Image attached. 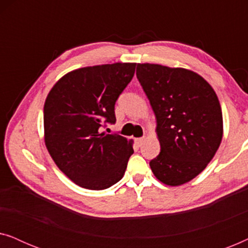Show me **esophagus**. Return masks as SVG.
Here are the masks:
<instances>
[{
    "instance_id": "esophagus-1",
    "label": "esophagus",
    "mask_w": 248,
    "mask_h": 248,
    "mask_svg": "<svg viewBox=\"0 0 248 248\" xmlns=\"http://www.w3.org/2000/svg\"><path fill=\"white\" fill-rule=\"evenodd\" d=\"M135 141H137V144L139 145V147H140V145H141L142 143H143V141H144V138H138L137 140H135Z\"/></svg>"
}]
</instances>
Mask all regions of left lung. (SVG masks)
I'll return each mask as SVG.
<instances>
[{
	"label": "left lung",
	"mask_w": 248,
	"mask_h": 248,
	"mask_svg": "<svg viewBox=\"0 0 248 248\" xmlns=\"http://www.w3.org/2000/svg\"><path fill=\"white\" fill-rule=\"evenodd\" d=\"M137 77L157 118L160 154L151 170L166 185L196 177L222 139V113L212 87L193 71L138 64Z\"/></svg>",
	"instance_id": "obj_1"
}]
</instances>
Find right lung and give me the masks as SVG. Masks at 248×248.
<instances>
[{"label": "right lung", "instance_id": "right-lung-1", "mask_svg": "<svg viewBox=\"0 0 248 248\" xmlns=\"http://www.w3.org/2000/svg\"><path fill=\"white\" fill-rule=\"evenodd\" d=\"M135 63L88 66L67 73L44 106L45 144L61 170L81 187L100 191L123 178L132 142L101 133L115 124V104L131 82Z\"/></svg>", "mask_w": 248, "mask_h": 248}]
</instances>
